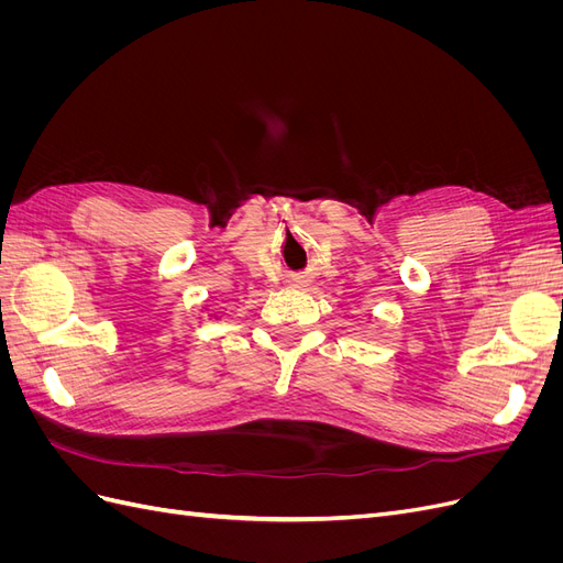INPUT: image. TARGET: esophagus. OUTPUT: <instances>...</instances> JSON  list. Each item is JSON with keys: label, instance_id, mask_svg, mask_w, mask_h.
<instances>
[{"label": "esophagus", "instance_id": "34e87169", "mask_svg": "<svg viewBox=\"0 0 563 563\" xmlns=\"http://www.w3.org/2000/svg\"><path fill=\"white\" fill-rule=\"evenodd\" d=\"M312 284V277L310 275H294L291 279H288V286H294V288H308Z\"/></svg>", "mask_w": 563, "mask_h": 563}]
</instances>
